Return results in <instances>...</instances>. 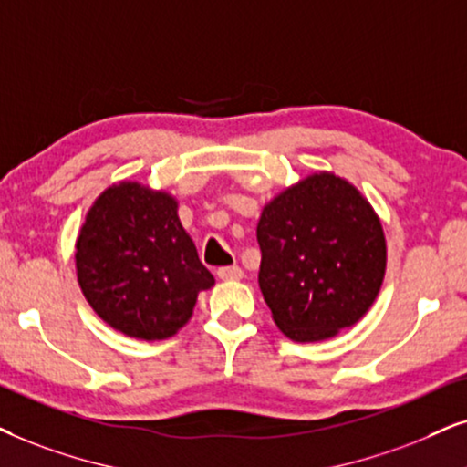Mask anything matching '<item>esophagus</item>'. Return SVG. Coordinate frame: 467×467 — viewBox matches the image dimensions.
Masks as SVG:
<instances>
[{
  "mask_svg": "<svg viewBox=\"0 0 467 467\" xmlns=\"http://www.w3.org/2000/svg\"><path fill=\"white\" fill-rule=\"evenodd\" d=\"M217 277L220 280H241L244 277V269L237 267V265H233V267H220L217 269Z\"/></svg>",
  "mask_w": 467,
  "mask_h": 467,
  "instance_id": "esophagus-1",
  "label": "esophagus"
}]
</instances>
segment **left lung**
Here are the masks:
<instances>
[{
    "label": "left lung",
    "mask_w": 467,
    "mask_h": 467,
    "mask_svg": "<svg viewBox=\"0 0 467 467\" xmlns=\"http://www.w3.org/2000/svg\"><path fill=\"white\" fill-rule=\"evenodd\" d=\"M258 285L280 332L327 340L356 326L379 295L386 237L358 187L315 172L265 204L256 226Z\"/></svg>",
    "instance_id": "left-lung-1"
}]
</instances>
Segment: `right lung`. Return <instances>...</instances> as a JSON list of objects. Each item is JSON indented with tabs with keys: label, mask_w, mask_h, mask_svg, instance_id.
Here are the masks:
<instances>
[{
	"label": "right lung",
	"mask_w": 467,
	"mask_h": 467,
	"mask_svg": "<svg viewBox=\"0 0 467 467\" xmlns=\"http://www.w3.org/2000/svg\"><path fill=\"white\" fill-rule=\"evenodd\" d=\"M75 250L77 282L116 332L165 340L190 321L198 293L215 285L168 192L116 182L94 200Z\"/></svg>",
	"instance_id": "1"
}]
</instances>
